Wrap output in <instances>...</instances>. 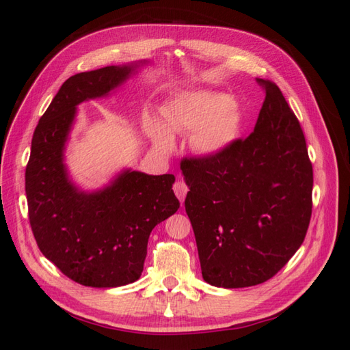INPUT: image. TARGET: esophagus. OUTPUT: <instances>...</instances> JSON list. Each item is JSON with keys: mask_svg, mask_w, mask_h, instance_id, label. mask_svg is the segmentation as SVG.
<instances>
[{"mask_svg": "<svg viewBox=\"0 0 350 350\" xmlns=\"http://www.w3.org/2000/svg\"><path fill=\"white\" fill-rule=\"evenodd\" d=\"M174 191L178 197V200L181 201V203H184V200L187 197V193H188V187L184 181H181V179H178V181L174 184Z\"/></svg>", "mask_w": 350, "mask_h": 350, "instance_id": "esophagus-1", "label": "esophagus"}]
</instances>
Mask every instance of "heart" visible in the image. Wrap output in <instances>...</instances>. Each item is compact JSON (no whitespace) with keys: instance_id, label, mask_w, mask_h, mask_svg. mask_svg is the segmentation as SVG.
Returning <instances> with one entry per match:
<instances>
[{"instance_id":"obj_1","label":"heart","mask_w":350,"mask_h":350,"mask_svg":"<svg viewBox=\"0 0 350 350\" xmlns=\"http://www.w3.org/2000/svg\"><path fill=\"white\" fill-rule=\"evenodd\" d=\"M242 124L239 103L215 90H183L166 102L161 122L147 116L143 122L154 149L171 152L175 133H191V147L203 157H219L238 139Z\"/></svg>"}]
</instances>
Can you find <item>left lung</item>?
<instances>
[{
	"instance_id": "obj_1",
	"label": "left lung",
	"mask_w": 350,
	"mask_h": 350,
	"mask_svg": "<svg viewBox=\"0 0 350 350\" xmlns=\"http://www.w3.org/2000/svg\"><path fill=\"white\" fill-rule=\"evenodd\" d=\"M257 81L266 99L248 139L181 165L201 274L225 289L273 278L302 245L311 219L312 166L301 125L278 84Z\"/></svg>"
}]
</instances>
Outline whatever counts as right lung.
Returning a JSON list of instances; mask_svg holds the SVG:
<instances>
[{
	"instance_id": "right-lung-1",
	"label": "right lung",
	"mask_w": 350,
	"mask_h": 350,
	"mask_svg": "<svg viewBox=\"0 0 350 350\" xmlns=\"http://www.w3.org/2000/svg\"><path fill=\"white\" fill-rule=\"evenodd\" d=\"M149 62L71 76L31 139L26 197L38 247L67 278L92 288H118L140 279L150 232L179 208L171 174L147 175L124 167L108 184L84 189L66 162L79 105L111 96Z\"/></svg>"
}]
</instances>
